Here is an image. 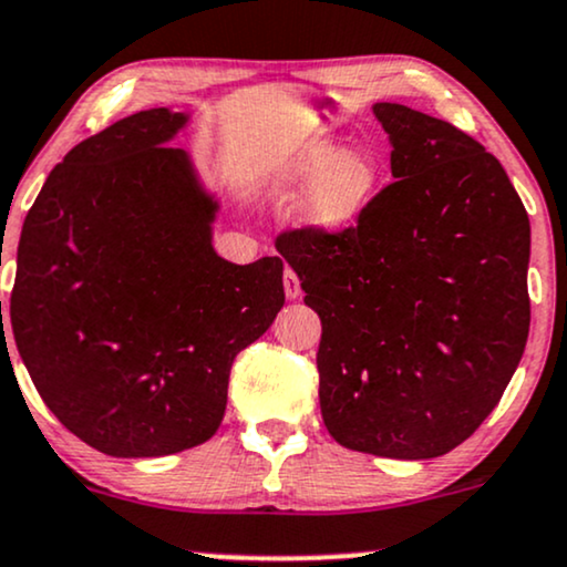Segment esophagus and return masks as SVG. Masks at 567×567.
<instances>
[{"label": "esophagus", "instance_id": "obj_1", "mask_svg": "<svg viewBox=\"0 0 567 567\" xmlns=\"http://www.w3.org/2000/svg\"><path fill=\"white\" fill-rule=\"evenodd\" d=\"M282 285H285V296H288L290 300H296V298L300 296V292H303V290H300V279H298V275H296V271H292L290 267L282 271Z\"/></svg>", "mask_w": 567, "mask_h": 567}]
</instances>
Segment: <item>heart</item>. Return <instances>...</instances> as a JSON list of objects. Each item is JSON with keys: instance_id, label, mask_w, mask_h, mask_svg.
<instances>
[{"instance_id": "1", "label": "heart", "mask_w": 567, "mask_h": 567, "mask_svg": "<svg viewBox=\"0 0 567 567\" xmlns=\"http://www.w3.org/2000/svg\"><path fill=\"white\" fill-rule=\"evenodd\" d=\"M384 185L379 156L367 146L313 138L277 162L267 190L277 200L298 198V225L317 235H342L361 225Z\"/></svg>"}]
</instances>
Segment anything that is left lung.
Masks as SVG:
<instances>
[{
	"mask_svg": "<svg viewBox=\"0 0 567 567\" xmlns=\"http://www.w3.org/2000/svg\"><path fill=\"white\" fill-rule=\"evenodd\" d=\"M395 183L342 235L277 250L321 319L319 405L342 447L429 461L468 440L528 340L532 227L482 143L405 104L371 106Z\"/></svg>",
	"mask_w": 567,
	"mask_h": 567,
	"instance_id": "left-lung-1",
	"label": "left lung"
}]
</instances>
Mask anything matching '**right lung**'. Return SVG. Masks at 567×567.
Wrapping results in <instances>:
<instances>
[{
    "label": "right lung",
    "instance_id": "right-lung-1",
    "mask_svg": "<svg viewBox=\"0 0 567 567\" xmlns=\"http://www.w3.org/2000/svg\"><path fill=\"white\" fill-rule=\"evenodd\" d=\"M188 125L154 106L78 143L20 233L18 353L49 411L112 457L212 440L235 355L285 303L282 259L240 267L214 250L219 198L169 146Z\"/></svg>",
    "mask_w": 567,
    "mask_h": 567
}]
</instances>
